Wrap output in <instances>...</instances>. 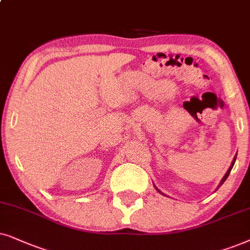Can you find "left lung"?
<instances>
[{
  "label": "left lung",
  "instance_id": "1",
  "mask_svg": "<svg viewBox=\"0 0 250 250\" xmlns=\"http://www.w3.org/2000/svg\"><path fill=\"white\" fill-rule=\"evenodd\" d=\"M235 159H237V155H235L234 156V159H233V161H232V164H231V166H229V170L228 171H226V174H225V176H224V177H223V179H222V181H221V184H219V186H221L222 184H223V183H224L225 181H226V178H228L229 177V172H231V170H232V168H233V166H234V162H235ZM156 191H158L159 193H161V194H164V193H162L161 191H159V189L158 188H156ZM164 195H166V194H164Z\"/></svg>",
  "mask_w": 250,
  "mask_h": 250
}]
</instances>
